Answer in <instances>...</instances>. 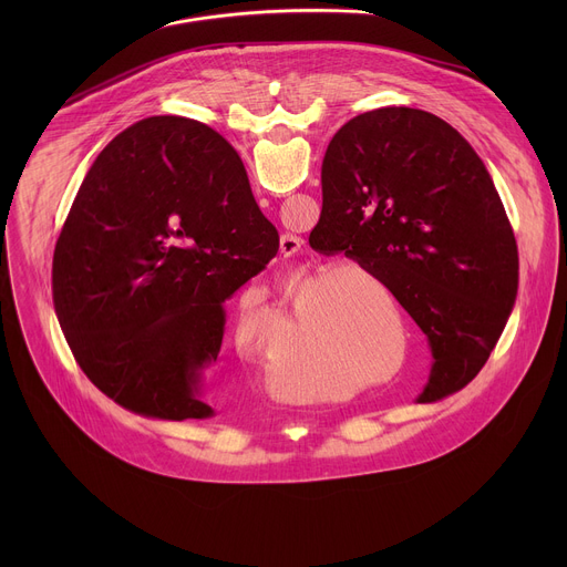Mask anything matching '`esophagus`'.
<instances>
[{
    "instance_id": "obj_1",
    "label": "esophagus",
    "mask_w": 567,
    "mask_h": 567,
    "mask_svg": "<svg viewBox=\"0 0 567 567\" xmlns=\"http://www.w3.org/2000/svg\"><path fill=\"white\" fill-rule=\"evenodd\" d=\"M302 251V239L298 237V235H289V233H285L282 237H280V254L285 256V258H289V256H298Z\"/></svg>"
}]
</instances>
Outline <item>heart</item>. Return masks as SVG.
<instances>
[{
  "instance_id": "1",
  "label": "heart",
  "mask_w": 567,
  "mask_h": 567,
  "mask_svg": "<svg viewBox=\"0 0 567 567\" xmlns=\"http://www.w3.org/2000/svg\"><path fill=\"white\" fill-rule=\"evenodd\" d=\"M363 284L357 286L355 282ZM291 300L289 337L298 339L296 368L326 381L379 383L396 374L406 363L409 348L396 334L401 309L394 293L368 269L348 265L322 274L313 282L289 287ZM394 317V333L389 318ZM285 334L280 311L260 307L239 318L237 346L254 361H269ZM354 381L318 390V396L339 399L352 392Z\"/></svg>"
}]
</instances>
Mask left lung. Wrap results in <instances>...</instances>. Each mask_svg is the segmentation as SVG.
<instances>
[{
    "label": "left lung",
    "mask_w": 567,
    "mask_h": 567,
    "mask_svg": "<svg viewBox=\"0 0 567 567\" xmlns=\"http://www.w3.org/2000/svg\"><path fill=\"white\" fill-rule=\"evenodd\" d=\"M320 184L311 249L357 260L429 339L433 365L417 401L464 388L518 291L516 237L475 150L435 114L381 107L334 134Z\"/></svg>",
    "instance_id": "obj_1"
}]
</instances>
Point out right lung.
<instances>
[{"label":"right lung","mask_w":567,"mask_h":567,"mask_svg":"<svg viewBox=\"0 0 567 567\" xmlns=\"http://www.w3.org/2000/svg\"><path fill=\"white\" fill-rule=\"evenodd\" d=\"M233 147L152 116L121 132L80 186L53 254V298L90 381L123 409L208 420L224 302L278 254Z\"/></svg>","instance_id":"obj_1"}]
</instances>
